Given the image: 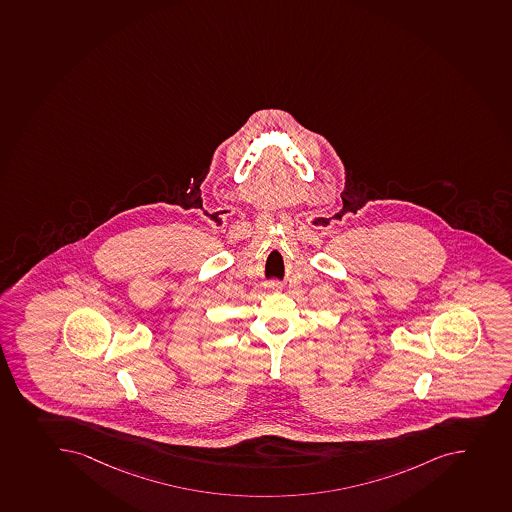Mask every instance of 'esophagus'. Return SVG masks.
<instances>
[{
	"mask_svg": "<svg viewBox=\"0 0 512 512\" xmlns=\"http://www.w3.org/2000/svg\"><path fill=\"white\" fill-rule=\"evenodd\" d=\"M269 287H273V289H274V287H277V284H271V286H269Z\"/></svg>",
	"mask_w": 512,
	"mask_h": 512,
	"instance_id": "esophagus-1",
	"label": "esophagus"
}]
</instances>
